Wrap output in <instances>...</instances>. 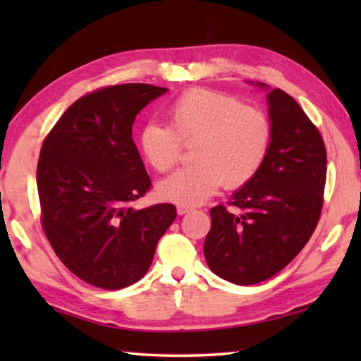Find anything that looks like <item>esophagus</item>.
Listing matches in <instances>:
<instances>
[{
	"mask_svg": "<svg viewBox=\"0 0 361 361\" xmlns=\"http://www.w3.org/2000/svg\"><path fill=\"white\" fill-rule=\"evenodd\" d=\"M191 210L192 209L189 205H178V207H176V213H178V215H186V213H189Z\"/></svg>",
	"mask_w": 361,
	"mask_h": 361,
	"instance_id": "34e87169",
	"label": "esophagus"
}]
</instances>
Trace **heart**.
<instances>
[{"label":"heart","mask_w":361,"mask_h":361,"mask_svg":"<svg viewBox=\"0 0 361 361\" xmlns=\"http://www.w3.org/2000/svg\"><path fill=\"white\" fill-rule=\"evenodd\" d=\"M167 126L148 122L140 132L146 162L161 173L178 164L183 145L191 146L192 166L157 185L159 197L180 205H197L221 186H245L259 172L272 142V127L258 108L235 97L195 87L166 106Z\"/></svg>","instance_id":"obj_1"}]
</instances>
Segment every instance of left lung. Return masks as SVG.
Listing matches in <instances>:
<instances>
[{
    "instance_id": "obj_1",
    "label": "left lung",
    "mask_w": 361,
    "mask_h": 361,
    "mask_svg": "<svg viewBox=\"0 0 361 361\" xmlns=\"http://www.w3.org/2000/svg\"><path fill=\"white\" fill-rule=\"evenodd\" d=\"M259 87L266 84L258 82ZM272 142L252 181L229 205L210 210L207 264L235 285L271 279L301 252L319 224L326 181V149L312 121L282 89L267 94Z\"/></svg>"
}]
</instances>
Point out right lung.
Here are the masks:
<instances>
[{
	"label": "right lung",
	"instance_id": "right-lung-1",
	"mask_svg": "<svg viewBox=\"0 0 361 361\" xmlns=\"http://www.w3.org/2000/svg\"><path fill=\"white\" fill-rule=\"evenodd\" d=\"M166 87L108 85L81 97L41 146V224L59 259L84 282L121 290L138 282L176 218L172 204L135 210L151 180L132 140L135 116Z\"/></svg>",
	"mask_w": 361,
	"mask_h": 361
}]
</instances>
